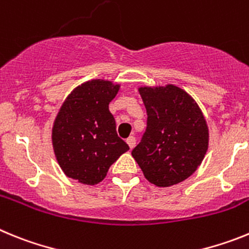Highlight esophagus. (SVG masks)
<instances>
[{"label":"esophagus","mask_w":249,"mask_h":249,"mask_svg":"<svg viewBox=\"0 0 249 249\" xmlns=\"http://www.w3.org/2000/svg\"><path fill=\"white\" fill-rule=\"evenodd\" d=\"M126 142H127V144H128L129 148H131V149L136 146V138L133 137V136H131V137L127 138Z\"/></svg>","instance_id":"esophagus-1"}]
</instances>
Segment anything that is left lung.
<instances>
[{
  "label": "left lung",
  "mask_w": 249,
  "mask_h": 249,
  "mask_svg": "<svg viewBox=\"0 0 249 249\" xmlns=\"http://www.w3.org/2000/svg\"><path fill=\"white\" fill-rule=\"evenodd\" d=\"M147 128L132 156L147 181L169 187L197 171L208 149V126L197 102L175 85L140 87Z\"/></svg>",
  "instance_id": "8db88e82"
}]
</instances>
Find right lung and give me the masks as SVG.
Wrapping results in <instances>:
<instances>
[{"label": "right lung", "mask_w": 249, "mask_h": 249, "mask_svg": "<svg viewBox=\"0 0 249 249\" xmlns=\"http://www.w3.org/2000/svg\"><path fill=\"white\" fill-rule=\"evenodd\" d=\"M120 85L92 80L76 87L63 102L52 128V144L67 177L97 184L112 163L129 149L116 132L108 105Z\"/></svg>", "instance_id": "add662e5"}]
</instances>
